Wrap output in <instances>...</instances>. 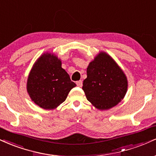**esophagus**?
<instances>
[{
	"label": "esophagus",
	"instance_id": "34e87169",
	"mask_svg": "<svg viewBox=\"0 0 156 156\" xmlns=\"http://www.w3.org/2000/svg\"><path fill=\"white\" fill-rule=\"evenodd\" d=\"M76 84L77 86H79V87H81V86H83V82H82V80H78V81L76 82Z\"/></svg>",
	"mask_w": 156,
	"mask_h": 156
}]
</instances>
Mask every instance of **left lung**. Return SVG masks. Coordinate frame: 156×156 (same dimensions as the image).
Segmentation results:
<instances>
[{
	"label": "left lung",
	"mask_w": 156,
	"mask_h": 156,
	"mask_svg": "<svg viewBox=\"0 0 156 156\" xmlns=\"http://www.w3.org/2000/svg\"><path fill=\"white\" fill-rule=\"evenodd\" d=\"M83 80L86 99L99 110H109L124 98L128 80L123 70L112 58L100 51L90 62Z\"/></svg>",
	"instance_id": "obj_1"
}]
</instances>
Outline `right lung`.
Returning a JSON list of instances; mask_svg holds the SVG:
<instances>
[{
    "instance_id": "1",
    "label": "right lung",
    "mask_w": 156,
    "mask_h": 156,
    "mask_svg": "<svg viewBox=\"0 0 156 156\" xmlns=\"http://www.w3.org/2000/svg\"><path fill=\"white\" fill-rule=\"evenodd\" d=\"M76 86L62 67L55 54L44 53L33 64L27 78V91L35 104L45 110H54L65 102Z\"/></svg>"
}]
</instances>
